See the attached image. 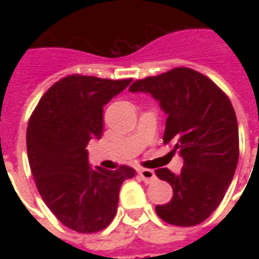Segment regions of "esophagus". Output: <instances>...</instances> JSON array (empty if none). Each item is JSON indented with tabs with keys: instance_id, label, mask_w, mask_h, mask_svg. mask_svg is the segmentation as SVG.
Instances as JSON below:
<instances>
[{
	"instance_id": "1",
	"label": "esophagus",
	"mask_w": 259,
	"mask_h": 259,
	"mask_svg": "<svg viewBox=\"0 0 259 259\" xmlns=\"http://www.w3.org/2000/svg\"><path fill=\"white\" fill-rule=\"evenodd\" d=\"M137 172H139V175L141 176V179L144 180L146 183H152V182L157 180V176H155V174L152 172L151 169H139Z\"/></svg>"
}]
</instances>
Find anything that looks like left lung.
<instances>
[{"label": "left lung", "mask_w": 259, "mask_h": 259, "mask_svg": "<svg viewBox=\"0 0 259 259\" xmlns=\"http://www.w3.org/2000/svg\"><path fill=\"white\" fill-rule=\"evenodd\" d=\"M129 90L159 101L168 115L163 143L183 158L179 174L155 170L174 189L168 204L155 206L157 215L175 226L204 222L222 202L239 161V126L229 97L190 68L136 80Z\"/></svg>", "instance_id": "left-lung-1"}]
</instances>
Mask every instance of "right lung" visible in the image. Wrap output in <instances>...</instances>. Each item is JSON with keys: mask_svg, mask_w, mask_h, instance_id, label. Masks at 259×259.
Instances as JSON below:
<instances>
[{"mask_svg": "<svg viewBox=\"0 0 259 259\" xmlns=\"http://www.w3.org/2000/svg\"><path fill=\"white\" fill-rule=\"evenodd\" d=\"M132 79L69 74L47 90L31 113L26 144L31 174L46 205L79 233L105 229L116 215L119 190L135 169H91L85 147L102 136V107Z\"/></svg>", "mask_w": 259, "mask_h": 259, "instance_id": "1", "label": "right lung"}]
</instances>
